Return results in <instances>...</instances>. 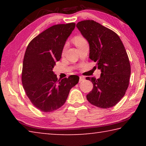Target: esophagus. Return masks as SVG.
<instances>
[{
  "label": "esophagus",
  "instance_id": "esophagus-1",
  "mask_svg": "<svg viewBox=\"0 0 146 146\" xmlns=\"http://www.w3.org/2000/svg\"><path fill=\"white\" fill-rule=\"evenodd\" d=\"M84 79H85V78L84 77V76H80V78H79V82H82V81H83Z\"/></svg>",
  "mask_w": 146,
  "mask_h": 146
}]
</instances>
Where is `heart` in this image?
<instances>
[{
    "label": "heart",
    "instance_id": "b5f03b06",
    "mask_svg": "<svg viewBox=\"0 0 146 146\" xmlns=\"http://www.w3.org/2000/svg\"><path fill=\"white\" fill-rule=\"evenodd\" d=\"M74 41H75V43L76 44V46H78L79 44L83 42L86 41V40L84 38L81 37V36H76V37L74 39ZM63 51V52H64Z\"/></svg>",
    "mask_w": 146,
    "mask_h": 146
}]
</instances>
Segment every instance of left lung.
<instances>
[{"instance_id": "1", "label": "left lung", "mask_w": 146, "mask_h": 146, "mask_svg": "<svg viewBox=\"0 0 146 146\" xmlns=\"http://www.w3.org/2000/svg\"><path fill=\"white\" fill-rule=\"evenodd\" d=\"M76 28L90 45V58L101 71L100 78L87 77L93 89L86 98L100 108L115 106L129 86L131 66L123 44L117 33L92 20L79 22Z\"/></svg>"}]
</instances>
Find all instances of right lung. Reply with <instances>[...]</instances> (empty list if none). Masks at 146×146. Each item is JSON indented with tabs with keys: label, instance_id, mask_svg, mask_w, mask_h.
I'll return each mask as SVG.
<instances>
[{
	"label": "right lung",
	"instance_id": "1",
	"mask_svg": "<svg viewBox=\"0 0 146 146\" xmlns=\"http://www.w3.org/2000/svg\"><path fill=\"white\" fill-rule=\"evenodd\" d=\"M75 28V23L53 26L34 38L27 47L22 82L29 99L41 111L51 112L62 106L71 89L78 82L76 75L58 80L53 71Z\"/></svg>",
	"mask_w": 146,
	"mask_h": 146
}]
</instances>
